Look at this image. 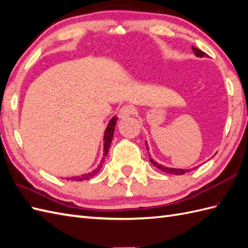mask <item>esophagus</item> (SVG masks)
I'll use <instances>...</instances> for the list:
<instances>
[{"label":"esophagus","instance_id":"esophagus-1","mask_svg":"<svg viewBox=\"0 0 248 248\" xmlns=\"http://www.w3.org/2000/svg\"><path fill=\"white\" fill-rule=\"evenodd\" d=\"M134 112H135V108L131 105H124L123 107L120 108L119 117L122 119H125V118L131 116V114H134Z\"/></svg>","mask_w":248,"mask_h":248}]
</instances>
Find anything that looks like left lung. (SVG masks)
I'll use <instances>...</instances> for the list:
<instances>
[{
  "mask_svg": "<svg viewBox=\"0 0 248 248\" xmlns=\"http://www.w3.org/2000/svg\"><path fill=\"white\" fill-rule=\"evenodd\" d=\"M192 50H194V52H195V54H196L197 57H200V58H202V57H207L206 53H205V52L202 51V50H200V49H198V48L192 47ZM147 149H148V147H147ZM149 158H150V156H149ZM150 162H152L155 167H158L159 170H161L162 171H164V172H166V173H171V174H184V173H186V172L190 171V170H177V168H168V167H165V166H162L161 164H159V163H156V162L154 161L153 159H150ZM194 170H196V168H194Z\"/></svg>",
  "mask_w": 248,
  "mask_h": 248,
  "instance_id": "1",
  "label": "left lung"
}]
</instances>
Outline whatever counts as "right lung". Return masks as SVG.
Listing matches in <instances>:
<instances>
[{
	"instance_id": "right-lung-1",
	"label": "right lung",
	"mask_w": 248,
	"mask_h": 248,
	"mask_svg": "<svg viewBox=\"0 0 248 248\" xmlns=\"http://www.w3.org/2000/svg\"><path fill=\"white\" fill-rule=\"evenodd\" d=\"M116 124H117V118L114 117L110 120L109 124L107 125L106 127V130H105V135H104V155H103V159H102L100 165L95 168L94 170H93L92 172L89 173H86V174H83V176H80V177H75V178H71L69 180H72V181H84V180H88L90 178H93V176H95L96 173H98L101 170L102 167V164H103L104 162V159L105 156L107 155L108 154V150H109V147H110V144H111V140L113 138V132H114V127H116Z\"/></svg>"
}]
</instances>
